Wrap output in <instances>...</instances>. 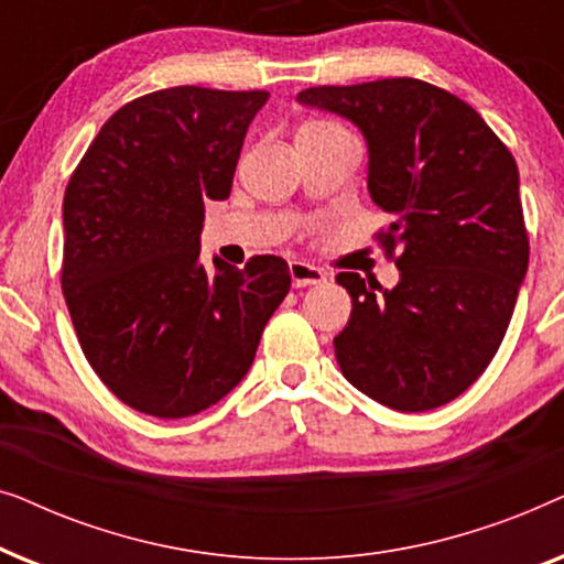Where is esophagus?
Returning <instances> with one entry per match:
<instances>
[{"instance_id":"obj_1","label":"esophagus","mask_w":564,"mask_h":564,"mask_svg":"<svg viewBox=\"0 0 564 564\" xmlns=\"http://www.w3.org/2000/svg\"><path fill=\"white\" fill-rule=\"evenodd\" d=\"M290 276L295 288H313V284H323L326 282V272L318 267L307 264V261H290Z\"/></svg>"}]
</instances>
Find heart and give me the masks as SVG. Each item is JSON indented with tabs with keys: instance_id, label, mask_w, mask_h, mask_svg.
Masks as SVG:
<instances>
[{
	"instance_id": "b5f03b06",
	"label": "heart",
	"mask_w": 564,
	"mask_h": 564,
	"mask_svg": "<svg viewBox=\"0 0 564 564\" xmlns=\"http://www.w3.org/2000/svg\"><path fill=\"white\" fill-rule=\"evenodd\" d=\"M321 126H328V122H313V126H305V128H321Z\"/></svg>"
}]
</instances>
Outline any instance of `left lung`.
Masks as SVG:
<instances>
[{"instance_id": "left-lung-1", "label": "left lung", "mask_w": 564, "mask_h": 564, "mask_svg": "<svg viewBox=\"0 0 564 564\" xmlns=\"http://www.w3.org/2000/svg\"><path fill=\"white\" fill-rule=\"evenodd\" d=\"M297 102L365 135L369 197L392 218L380 241L398 251L392 290L336 276L351 295L338 367L392 411L449 403L496 357L529 269L511 151L467 102L408 76L311 87Z\"/></svg>"}]
</instances>
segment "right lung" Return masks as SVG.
Segmentation results:
<instances>
[{
    "label": "right lung",
    "mask_w": 564,
    "mask_h": 564,
    "mask_svg": "<svg viewBox=\"0 0 564 564\" xmlns=\"http://www.w3.org/2000/svg\"><path fill=\"white\" fill-rule=\"evenodd\" d=\"M267 91L172 87L105 122L64 195V297L91 369L122 403L184 419L249 372L290 292L280 257L199 261L207 199H228Z\"/></svg>",
    "instance_id": "add662e5"
}]
</instances>
